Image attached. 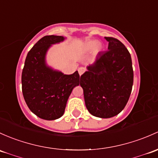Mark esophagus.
<instances>
[{
    "label": "esophagus",
    "mask_w": 158,
    "mask_h": 158,
    "mask_svg": "<svg viewBox=\"0 0 158 158\" xmlns=\"http://www.w3.org/2000/svg\"><path fill=\"white\" fill-rule=\"evenodd\" d=\"M85 71V69L84 67H79V69H78V72H79V73L80 76Z\"/></svg>",
    "instance_id": "esophagus-1"
}]
</instances>
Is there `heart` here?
Here are the masks:
<instances>
[{"label": "heart", "instance_id": "heart-1", "mask_svg": "<svg viewBox=\"0 0 158 158\" xmlns=\"http://www.w3.org/2000/svg\"><path fill=\"white\" fill-rule=\"evenodd\" d=\"M84 49L87 51H92L94 49L96 52H99L102 49V46L101 44H98V41L95 40H91V41H87L84 44Z\"/></svg>", "mask_w": 158, "mask_h": 158}]
</instances>
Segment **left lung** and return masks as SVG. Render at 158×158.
I'll return each mask as SVG.
<instances>
[{
    "mask_svg": "<svg viewBox=\"0 0 158 158\" xmlns=\"http://www.w3.org/2000/svg\"><path fill=\"white\" fill-rule=\"evenodd\" d=\"M108 51L99 53L80 77L86 108L94 117L110 118L119 114L129 101L133 85L132 59L118 39L104 37Z\"/></svg>",
    "mask_w": 158,
    "mask_h": 158,
    "instance_id": "left-lung-1",
    "label": "left lung"
}]
</instances>
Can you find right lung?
<instances>
[{"label": "right lung", "instance_id": "add662e5", "mask_svg": "<svg viewBox=\"0 0 158 158\" xmlns=\"http://www.w3.org/2000/svg\"><path fill=\"white\" fill-rule=\"evenodd\" d=\"M64 39L59 35L41 38L28 53L23 69L25 101L33 114L46 120H54L64 115L73 89L79 85L78 71L66 75L46 63V54L51 45Z\"/></svg>", "mask_w": 158, "mask_h": 158}]
</instances>
